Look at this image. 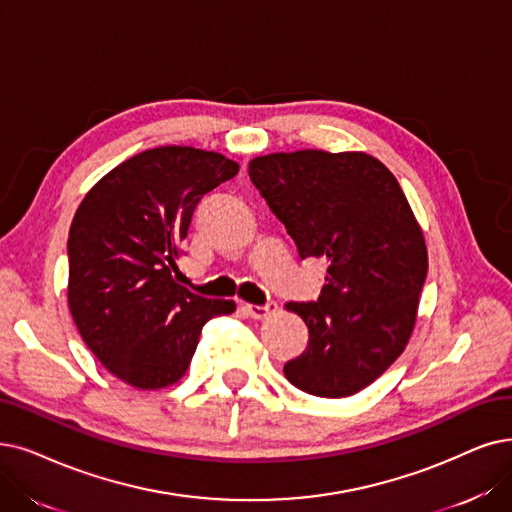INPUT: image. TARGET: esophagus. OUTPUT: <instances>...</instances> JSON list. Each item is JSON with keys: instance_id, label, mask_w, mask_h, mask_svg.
Instances as JSON below:
<instances>
[{"instance_id": "34e87169", "label": "esophagus", "mask_w": 512, "mask_h": 512, "mask_svg": "<svg viewBox=\"0 0 512 512\" xmlns=\"http://www.w3.org/2000/svg\"><path fill=\"white\" fill-rule=\"evenodd\" d=\"M243 309L252 319H264V317H269L271 313L277 311V304L275 302H267V304H262V306H258V304H245Z\"/></svg>"}]
</instances>
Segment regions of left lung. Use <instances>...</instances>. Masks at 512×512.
Wrapping results in <instances>:
<instances>
[{
	"instance_id": "8db88e82",
	"label": "left lung",
	"mask_w": 512,
	"mask_h": 512,
	"mask_svg": "<svg viewBox=\"0 0 512 512\" xmlns=\"http://www.w3.org/2000/svg\"><path fill=\"white\" fill-rule=\"evenodd\" d=\"M250 178L300 258H325L317 302H288L309 344L283 365L300 391L349 397L382 376L412 336L428 271L420 224L376 157L304 149L250 161Z\"/></svg>"
}]
</instances>
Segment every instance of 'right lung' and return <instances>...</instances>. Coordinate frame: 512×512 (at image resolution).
<instances>
[{
  "label": "right lung",
  "mask_w": 512,
  "mask_h": 512,
  "mask_svg": "<svg viewBox=\"0 0 512 512\" xmlns=\"http://www.w3.org/2000/svg\"><path fill=\"white\" fill-rule=\"evenodd\" d=\"M239 172L193 147H157L119 163L79 203L69 231V309L88 349L142 391L185 376L201 327L235 311L176 283V258L203 195Z\"/></svg>",
  "instance_id": "right-lung-1"
}]
</instances>
